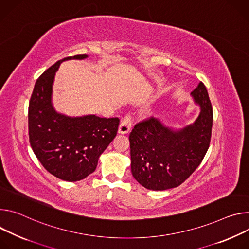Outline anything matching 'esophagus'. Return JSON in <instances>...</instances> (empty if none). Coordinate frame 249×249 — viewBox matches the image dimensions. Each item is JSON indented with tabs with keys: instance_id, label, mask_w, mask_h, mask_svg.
Wrapping results in <instances>:
<instances>
[{
	"instance_id": "34e87169",
	"label": "esophagus",
	"mask_w": 249,
	"mask_h": 249,
	"mask_svg": "<svg viewBox=\"0 0 249 249\" xmlns=\"http://www.w3.org/2000/svg\"><path fill=\"white\" fill-rule=\"evenodd\" d=\"M131 124H132V117H131V115L127 114L124 116V118L121 122L120 127H119V132L122 134L128 133L131 129Z\"/></svg>"
}]
</instances>
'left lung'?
Wrapping results in <instances>:
<instances>
[{"mask_svg":"<svg viewBox=\"0 0 249 249\" xmlns=\"http://www.w3.org/2000/svg\"><path fill=\"white\" fill-rule=\"evenodd\" d=\"M191 95L201 107L193 124L173 130L151 117L137 123L129 134L132 176L148 190L163 191L181 185L209 149L213 108L204 83L200 82Z\"/></svg>","mask_w":249,"mask_h":249,"instance_id":"obj_1","label":"left lung"}]
</instances>
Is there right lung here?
<instances>
[{
	"label": "right lung",
	"instance_id": "add662e5",
	"mask_svg": "<svg viewBox=\"0 0 249 249\" xmlns=\"http://www.w3.org/2000/svg\"><path fill=\"white\" fill-rule=\"evenodd\" d=\"M87 57L69 56L45 70L36 82L29 105V136L36 156L50 174L68 182L80 181L96 170L120 124L119 118L67 117L52 106V84L60 63Z\"/></svg>",
	"mask_w": 249,
	"mask_h": 249
}]
</instances>
